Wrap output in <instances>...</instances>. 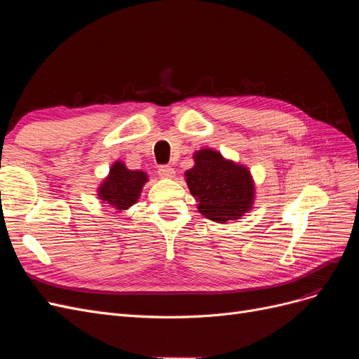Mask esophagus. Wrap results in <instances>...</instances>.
Here are the masks:
<instances>
[{
    "label": "esophagus",
    "mask_w": 359,
    "mask_h": 359,
    "mask_svg": "<svg viewBox=\"0 0 359 359\" xmlns=\"http://www.w3.org/2000/svg\"><path fill=\"white\" fill-rule=\"evenodd\" d=\"M158 175L161 178H172L173 175H175V170H173V168H170V166H160Z\"/></svg>",
    "instance_id": "1"
}]
</instances>
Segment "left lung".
<instances>
[{
	"mask_svg": "<svg viewBox=\"0 0 359 359\" xmlns=\"http://www.w3.org/2000/svg\"><path fill=\"white\" fill-rule=\"evenodd\" d=\"M194 161L186 172V181L206 219L226 223L238 220L252 208L255 187L247 168L224 160L212 149H201Z\"/></svg>",
	"mask_w": 359,
	"mask_h": 359,
	"instance_id": "left-lung-1",
	"label": "left lung"
}]
</instances>
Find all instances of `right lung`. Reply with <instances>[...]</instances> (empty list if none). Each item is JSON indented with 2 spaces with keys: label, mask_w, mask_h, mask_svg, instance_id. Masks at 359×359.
<instances>
[{
  "label": "right lung",
  "mask_w": 359,
  "mask_h": 359,
  "mask_svg": "<svg viewBox=\"0 0 359 359\" xmlns=\"http://www.w3.org/2000/svg\"><path fill=\"white\" fill-rule=\"evenodd\" d=\"M148 181L142 170H130L124 163L116 161L99 189V198L114 208L123 211L137 202L144 184Z\"/></svg>",
  "instance_id": "right-lung-1"
}]
</instances>
